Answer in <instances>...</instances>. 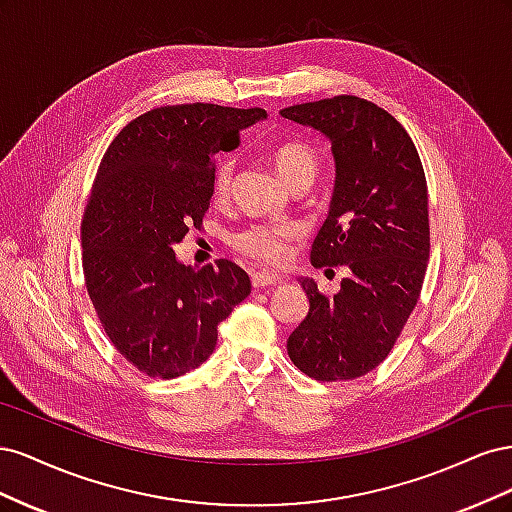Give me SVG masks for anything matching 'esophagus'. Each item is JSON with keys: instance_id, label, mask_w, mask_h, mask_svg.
I'll list each match as a JSON object with an SVG mask.
<instances>
[{"instance_id": "34e87169", "label": "esophagus", "mask_w": 512, "mask_h": 512, "mask_svg": "<svg viewBox=\"0 0 512 512\" xmlns=\"http://www.w3.org/2000/svg\"><path fill=\"white\" fill-rule=\"evenodd\" d=\"M282 280H284V277L275 275V273H269V271H254V273H252V286H254V288L275 286V284H280Z\"/></svg>"}]
</instances>
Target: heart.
Listing matches in <instances>:
<instances>
[{
    "instance_id": "b5f03b06",
    "label": "heart",
    "mask_w": 512,
    "mask_h": 512,
    "mask_svg": "<svg viewBox=\"0 0 512 512\" xmlns=\"http://www.w3.org/2000/svg\"><path fill=\"white\" fill-rule=\"evenodd\" d=\"M273 164L277 173L288 181L292 188H309L320 173V158L312 145L303 141H286L273 151ZM235 183V160L224 158L215 166L213 194L218 200H226L232 194ZM299 237V226L290 220L275 222H250L230 232V245L243 256L275 265L288 256L290 241Z\"/></svg>"
}]
</instances>
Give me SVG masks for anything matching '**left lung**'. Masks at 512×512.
Wrapping results in <instances>:
<instances>
[{
	"label": "left lung",
	"instance_id": "left-lung-1",
	"mask_svg": "<svg viewBox=\"0 0 512 512\" xmlns=\"http://www.w3.org/2000/svg\"><path fill=\"white\" fill-rule=\"evenodd\" d=\"M282 117L329 136L335 192L312 245L316 269L352 273L333 297L301 286L309 312L288 337V356L320 382L354 380L393 350L416 307L429 260L427 179L404 126L356 96L294 104Z\"/></svg>",
	"mask_w": 512,
	"mask_h": 512
}]
</instances>
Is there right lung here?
<instances>
[{
  "label": "right lung",
  "mask_w": 512,
  "mask_h": 512,
  "mask_svg": "<svg viewBox=\"0 0 512 512\" xmlns=\"http://www.w3.org/2000/svg\"><path fill=\"white\" fill-rule=\"evenodd\" d=\"M265 108L173 104L132 119L108 145L87 198L83 275L106 337L149 378L170 380L209 359L218 324L252 290L232 260L200 269L173 243L203 226L215 156L241 143Z\"/></svg>",
  "instance_id": "add662e5"
}]
</instances>
